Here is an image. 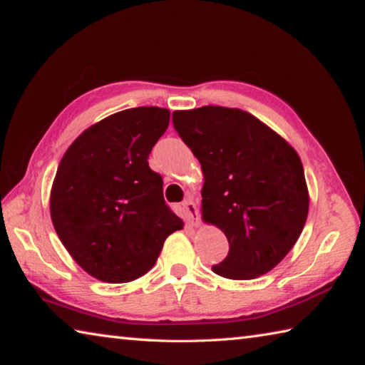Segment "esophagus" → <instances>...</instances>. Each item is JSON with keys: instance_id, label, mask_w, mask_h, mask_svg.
<instances>
[{"instance_id": "esophagus-1", "label": "esophagus", "mask_w": 365, "mask_h": 365, "mask_svg": "<svg viewBox=\"0 0 365 365\" xmlns=\"http://www.w3.org/2000/svg\"><path fill=\"white\" fill-rule=\"evenodd\" d=\"M183 209H185V214H187L188 220L193 223V225H200V210H197L196 204L193 201V197L188 196L187 200L183 201Z\"/></svg>"}]
</instances>
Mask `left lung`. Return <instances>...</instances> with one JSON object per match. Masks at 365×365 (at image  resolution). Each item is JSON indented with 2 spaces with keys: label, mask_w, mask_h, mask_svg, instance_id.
I'll use <instances>...</instances> for the list:
<instances>
[{
  "label": "left lung",
  "mask_w": 365,
  "mask_h": 365,
  "mask_svg": "<svg viewBox=\"0 0 365 365\" xmlns=\"http://www.w3.org/2000/svg\"><path fill=\"white\" fill-rule=\"evenodd\" d=\"M174 128L201 163L202 222L225 233L230 252L212 271L255 279L300 237L309 193L300 156L260 119L240 108L177 110Z\"/></svg>",
  "instance_id": "obj_1"
}]
</instances>
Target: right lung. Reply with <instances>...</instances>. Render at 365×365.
<instances>
[{
    "instance_id": "right-lung-1",
    "label": "right lung",
    "mask_w": 365,
    "mask_h": 365,
    "mask_svg": "<svg viewBox=\"0 0 365 365\" xmlns=\"http://www.w3.org/2000/svg\"><path fill=\"white\" fill-rule=\"evenodd\" d=\"M169 118L160 107L118 111L78 135L58 164L52 225L73 260L98 281L121 284L148 273L168 236L183 228L147 161Z\"/></svg>"
}]
</instances>
